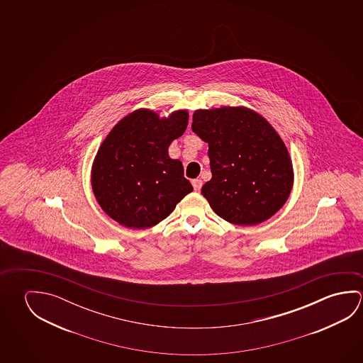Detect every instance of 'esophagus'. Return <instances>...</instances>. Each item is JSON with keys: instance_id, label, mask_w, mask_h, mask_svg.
<instances>
[{"instance_id": "esophagus-1", "label": "esophagus", "mask_w": 363, "mask_h": 363, "mask_svg": "<svg viewBox=\"0 0 363 363\" xmlns=\"http://www.w3.org/2000/svg\"><path fill=\"white\" fill-rule=\"evenodd\" d=\"M192 186H194V189H195V191H200L201 190L202 187V181L201 179H192Z\"/></svg>"}]
</instances>
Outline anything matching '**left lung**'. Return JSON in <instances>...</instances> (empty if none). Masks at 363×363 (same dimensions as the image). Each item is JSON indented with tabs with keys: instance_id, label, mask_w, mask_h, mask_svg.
<instances>
[{
	"instance_id": "8db88e82",
	"label": "left lung",
	"mask_w": 363,
	"mask_h": 363,
	"mask_svg": "<svg viewBox=\"0 0 363 363\" xmlns=\"http://www.w3.org/2000/svg\"><path fill=\"white\" fill-rule=\"evenodd\" d=\"M191 126L208 144L213 177L201 194L220 218L256 225L285 205L294 184L291 158L262 115L243 106L196 110Z\"/></svg>"
}]
</instances>
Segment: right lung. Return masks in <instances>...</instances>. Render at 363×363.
<instances>
[{
	"label": "right lung",
	"mask_w": 363,
	"mask_h": 363,
	"mask_svg": "<svg viewBox=\"0 0 363 363\" xmlns=\"http://www.w3.org/2000/svg\"><path fill=\"white\" fill-rule=\"evenodd\" d=\"M189 124L186 110L160 118L148 108L126 115L107 134L91 171L96 200L111 219L147 229L166 219L194 190L168 147Z\"/></svg>",
	"instance_id": "add662e5"
}]
</instances>
